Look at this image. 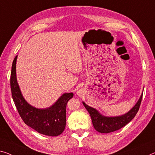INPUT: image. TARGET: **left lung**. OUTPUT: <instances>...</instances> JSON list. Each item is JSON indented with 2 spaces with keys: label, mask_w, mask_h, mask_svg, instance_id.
Here are the masks:
<instances>
[{
  "label": "left lung",
  "mask_w": 155,
  "mask_h": 155,
  "mask_svg": "<svg viewBox=\"0 0 155 155\" xmlns=\"http://www.w3.org/2000/svg\"><path fill=\"white\" fill-rule=\"evenodd\" d=\"M143 92L136 104L128 112L117 116H106L101 114L96 108L87 105L84 101H82V103L91 115L92 124L95 130L100 133L107 134L123 127L135 117L139 109L142 100Z\"/></svg>",
  "instance_id": "8db88e82"
}]
</instances>
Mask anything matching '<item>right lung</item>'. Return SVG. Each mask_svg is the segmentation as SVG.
I'll return each mask as SVG.
<instances>
[{"instance_id": "1", "label": "right lung", "mask_w": 155, "mask_h": 155, "mask_svg": "<svg viewBox=\"0 0 155 155\" xmlns=\"http://www.w3.org/2000/svg\"><path fill=\"white\" fill-rule=\"evenodd\" d=\"M17 56L12 66L10 87L13 101L20 116L25 124L41 134L49 137L61 134L66 125V105L73 97V92H64L49 107L39 108L31 105L23 96L17 82Z\"/></svg>"}]
</instances>
